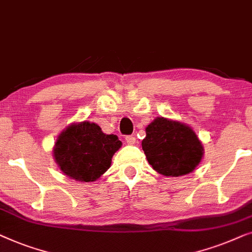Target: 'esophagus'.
I'll return each instance as SVG.
<instances>
[{"instance_id":"obj_1","label":"esophagus","mask_w":252,"mask_h":252,"mask_svg":"<svg viewBox=\"0 0 252 252\" xmlns=\"http://www.w3.org/2000/svg\"><path fill=\"white\" fill-rule=\"evenodd\" d=\"M126 141L127 145H134V144H136V138H134L133 136H126Z\"/></svg>"}]
</instances>
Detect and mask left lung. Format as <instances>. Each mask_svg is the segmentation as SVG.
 Listing matches in <instances>:
<instances>
[{
    "label": "left lung",
    "mask_w": 252,
    "mask_h": 252,
    "mask_svg": "<svg viewBox=\"0 0 252 252\" xmlns=\"http://www.w3.org/2000/svg\"><path fill=\"white\" fill-rule=\"evenodd\" d=\"M141 146L152 168L166 177L193 172L204 154L203 145L192 127L163 116L146 126Z\"/></svg>",
    "instance_id": "1"
}]
</instances>
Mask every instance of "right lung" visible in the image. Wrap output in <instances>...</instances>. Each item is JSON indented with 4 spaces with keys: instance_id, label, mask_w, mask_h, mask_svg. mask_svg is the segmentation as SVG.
<instances>
[{
    "instance_id": "add662e5",
    "label": "right lung",
    "mask_w": 252,
    "mask_h": 252,
    "mask_svg": "<svg viewBox=\"0 0 252 252\" xmlns=\"http://www.w3.org/2000/svg\"><path fill=\"white\" fill-rule=\"evenodd\" d=\"M122 146L116 134H106L94 122H74L58 134L52 155L63 175L76 182H95Z\"/></svg>"
}]
</instances>
